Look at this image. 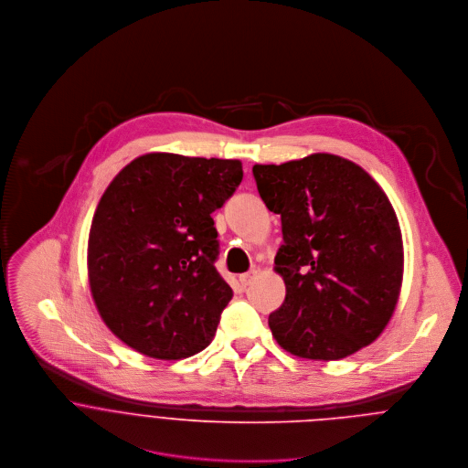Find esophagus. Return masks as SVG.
<instances>
[{"instance_id": "esophagus-1", "label": "esophagus", "mask_w": 468, "mask_h": 468, "mask_svg": "<svg viewBox=\"0 0 468 468\" xmlns=\"http://www.w3.org/2000/svg\"><path fill=\"white\" fill-rule=\"evenodd\" d=\"M254 274H256V271H250V272H243V274H239V283H241L243 287H247V285L250 283V280L254 278Z\"/></svg>"}]
</instances>
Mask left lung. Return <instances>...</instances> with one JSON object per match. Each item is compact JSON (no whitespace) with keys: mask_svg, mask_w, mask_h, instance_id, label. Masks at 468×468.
Returning <instances> with one entry per match:
<instances>
[{"mask_svg":"<svg viewBox=\"0 0 468 468\" xmlns=\"http://www.w3.org/2000/svg\"><path fill=\"white\" fill-rule=\"evenodd\" d=\"M258 192L282 216L276 272L287 294L269 315L272 335L307 359H341L390 321L403 280V241L381 186L334 154L254 165Z\"/></svg>","mask_w":468,"mask_h":468,"instance_id":"obj_1","label":"left lung"}]
</instances>
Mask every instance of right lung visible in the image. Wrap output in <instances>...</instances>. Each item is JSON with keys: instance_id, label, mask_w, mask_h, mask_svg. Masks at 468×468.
Returning a JSON list of instances; mask_svg holds the SVG:
<instances>
[{"instance_id": "add662e5", "label": "right lung", "mask_w": 468, "mask_h": 468, "mask_svg": "<svg viewBox=\"0 0 468 468\" xmlns=\"http://www.w3.org/2000/svg\"><path fill=\"white\" fill-rule=\"evenodd\" d=\"M243 179L241 161L153 153L107 186L89 234V283L105 324L131 348L181 359L212 341L232 289L212 212Z\"/></svg>"}]
</instances>
